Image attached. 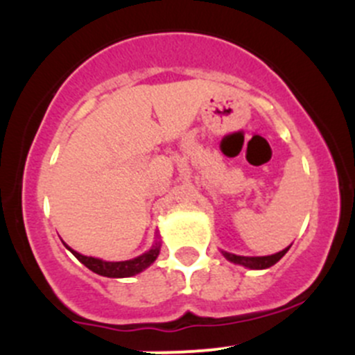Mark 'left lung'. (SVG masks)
<instances>
[{
    "instance_id": "8db88e82",
    "label": "left lung",
    "mask_w": 355,
    "mask_h": 355,
    "mask_svg": "<svg viewBox=\"0 0 355 355\" xmlns=\"http://www.w3.org/2000/svg\"><path fill=\"white\" fill-rule=\"evenodd\" d=\"M287 250H288V247L287 249L280 250V252H277V254H271V256H261V257L235 256V254H230V252H223V256L227 257L228 261H232V263L242 264V266L250 268V270H264V268H270V266H273L275 263H278V261H280L282 257L287 254Z\"/></svg>"
}]
</instances>
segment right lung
<instances>
[{
	"instance_id": "1",
	"label": "right lung",
	"mask_w": 355,
	"mask_h": 355,
	"mask_svg": "<svg viewBox=\"0 0 355 355\" xmlns=\"http://www.w3.org/2000/svg\"><path fill=\"white\" fill-rule=\"evenodd\" d=\"M71 252H73V256L77 257V259L80 261L84 266H87L89 270L94 271V273H98V275H101V277L123 278V277H132V275L141 273L142 270H146L148 266H151V264L155 263L157 254H159V244L153 245L148 252L142 254V256H139V257H135V259L120 261V263H110V261H101V259H96V257L82 256V254L75 252V250H71Z\"/></svg>"
}]
</instances>
